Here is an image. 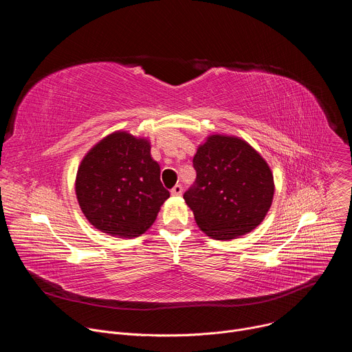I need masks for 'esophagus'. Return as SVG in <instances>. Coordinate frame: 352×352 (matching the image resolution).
<instances>
[{
	"mask_svg": "<svg viewBox=\"0 0 352 352\" xmlns=\"http://www.w3.org/2000/svg\"><path fill=\"white\" fill-rule=\"evenodd\" d=\"M171 195H173V196H179V195H182V185L177 184V185L171 189Z\"/></svg>",
	"mask_w": 352,
	"mask_h": 352,
	"instance_id": "34e87169",
	"label": "esophagus"
}]
</instances>
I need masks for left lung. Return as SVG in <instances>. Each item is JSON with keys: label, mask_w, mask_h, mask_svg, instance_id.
Masks as SVG:
<instances>
[{"label": "left lung", "mask_w": 352, "mask_h": 352, "mask_svg": "<svg viewBox=\"0 0 352 352\" xmlns=\"http://www.w3.org/2000/svg\"><path fill=\"white\" fill-rule=\"evenodd\" d=\"M196 179L184 193L206 235L232 239L256 228L274 193L273 174L256 150L235 136L212 135L193 157Z\"/></svg>", "instance_id": "obj_1"}]
</instances>
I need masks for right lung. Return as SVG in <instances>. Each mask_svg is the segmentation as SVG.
I'll return each instance as SVG.
<instances>
[{"mask_svg": "<svg viewBox=\"0 0 352 352\" xmlns=\"http://www.w3.org/2000/svg\"><path fill=\"white\" fill-rule=\"evenodd\" d=\"M75 189L89 223L121 238L143 234L170 197L148 142L126 132H114L90 150L79 166Z\"/></svg>", "mask_w": 352, "mask_h": 352, "instance_id": "right-lung-1", "label": "right lung"}]
</instances>
